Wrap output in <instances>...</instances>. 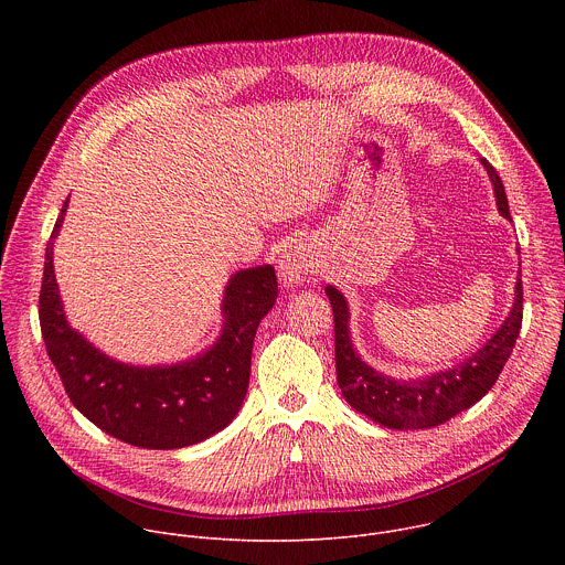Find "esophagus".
Masks as SVG:
<instances>
[{
    "label": "esophagus",
    "mask_w": 565,
    "mask_h": 565,
    "mask_svg": "<svg viewBox=\"0 0 565 565\" xmlns=\"http://www.w3.org/2000/svg\"><path fill=\"white\" fill-rule=\"evenodd\" d=\"M310 273H315V262H312V257L303 248H290L279 259V277H281L286 288L297 286Z\"/></svg>",
    "instance_id": "1"
}]
</instances>
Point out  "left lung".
Instances as JSON below:
<instances>
[{
	"label": "left lung",
	"instance_id": "8db88e82",
	"mask_svg": "<svg viewBox=\"0 0 565 565\" xmlns=\"http://www.w3.org/2000/svg\"><path fill=\"white\" fill-rule=\"evenodd\" d=\"M494 185L499 212L510 218L505 188L497 170L480 158ZM335 321V371L338 384L349 405L388 429H429L447 423L456 414L469 409L499 380L521 331L523 321V286L516 279L514 303L503 327L454 369L438 371L418 380L388 377L358 355L349 331V303L335 286H327Z\"/></svg>",
	"mask_w": 565,
	"mask_h": 565
}]
</instances>
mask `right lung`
I'll list each match as a JSON object with an SVG mask.
<instances>
[{"mask_svg": "<svg viewBox=\"0 0 565 565\" xmlns=\"http://www.w3.org/2000/svg\"><path fill=\"white\" fill-rule=\"evenodd\" d=\"M66 207L68 199L46 244L40 327L73 407L105 434L142 449H179L218 434L244 405L259 321L277 299L275 268L257 266L230 277L221 306L223 329L205 353L168 366L116 362L73 331L64 317L53 238Z\"/></svg>", "mask_w": 565, "mask_h": 565, "instance_id": "1", "label": "right lung"}]
</instances>
